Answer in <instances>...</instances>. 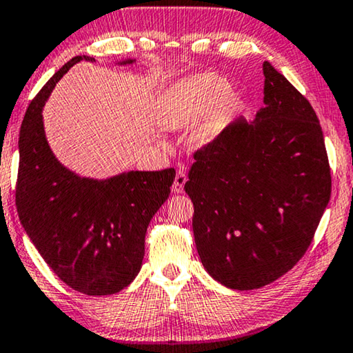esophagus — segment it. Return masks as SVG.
Wrapping results in <instances>:
<instances>
[{
	"label": "esophagus",
	"instance_id": "34e87169",
	"mask_svg": "<svg viewBox=\"0 0 353 353\" xmlns=\"http://www.w3.org/2000/svg\"><path fill=\"white\" fill-rule=\"evenodd\" d=\"M187 182V174L183 170H179L176 172V177H174V182H172V190L176 193H182L183 192V185H185Z\"/></svg>",
	"mask_w": 353,
	"mask_h": 353
}]
</instances>
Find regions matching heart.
<instances>
[{"label":"heart","instance_id":"b5f03b06","mask_svg":"<svg viewBox=\"0 0 353 353\" xmlns=\"http://www.w3.org/2000/svg\"><path fill=\"white\" fill-rule=\"evenodd\" d=\"M240 97L228 92V83L216 75H196L182 79L168 89L158 105V123L170 131L188 128L203 120L188 136L193 150L210 145L221 136L236 110Z\"/></svg>","mask_w":353,"mask_h":353}]
</instances>
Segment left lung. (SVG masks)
<instances>
[{"label": "left lung", "instance_id": "obj_1", "mask_svg": "<svg viewBox=\"0 0 353 353\" xmlns=\"http://www.w3.org/2000/svg\"><path fill=\"white\" fill-rule=\"evenodd\" d=\"M264 107L195 152L183 190L208 274L232 290L269 285L305 254L331 196L323 131L310 102L264 62Z\"/></svg>", "mask_w": 353, "mask_h": 353}]
</instances>
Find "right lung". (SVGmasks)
I'll return each instance as SVG.
<instances>
[{"label": "right lung", "instance_id": "add662e5", "mask_svg": "<svg viewBox=\"0 0 353 353\" xmlns=\"http://www.w3.org/2000/svg\"><path fill=\"white\" fill-rule=\"evenodd\" d=\"M79 61L94 59L68 61L27 108L16 205L23 230L54 274L83 294L107 296L125 290L141 270L147 227L170 196L176 171H128L97 181L79 177L54 157L41 112L59 79Z\"/></svg>", "mask_w": 353, "mask_h": 353}]
</instances>
